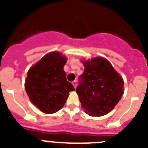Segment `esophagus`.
<instances>
[{"instance_id": "esophagus-1", "label": "esophagus", "mask_w": 148, "mask_h": 148, "mask_svg": "<svg viewBox=\"0 0 148 148\" xmlns=\"http://www.w3.org/2000/svg\"><path fill=\"white\" fill-rule=\"evenodd\" d=\"M72 84H73V87H74V88H76V87H77V82H75V81H74V82H72Z\"/></svg>"}]
</instances>
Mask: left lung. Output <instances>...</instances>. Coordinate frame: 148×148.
<instances>
[{"label":"left lung","mask_w":148,"mask_h":148,"mask_svg":"<svg viewBox=\"0 0 148 148\" xmlns=\"http://www.w3.org/2000/svg\"><path fill=\"white\" fill-rule=\"evenodd\" d=\"M84 66L82 82L76 88L82 108L90 116L110 112L124 94V80L111 63L103 57L81 60Z\"/></svg>","instance_id":"8db88e82"}]
</instances>
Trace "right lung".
<instances>
[{"instance_id": "right-lung-1", "label": "right lung", "mask_w": 148, "mask_h": 148, "mask_svg": "<svg viewBox=\"0 0 148 148\" xmlns=\"http://www.w3.org/2000/svg\"><path fill=\"white\" fill-rule=\"evenodd\" d=\"M67 58L60 52L46 54L29 69L26 92L30 101L46 114L58 112L64 107L70 91L75 90L67 82L64 66Z\"/></svg>"}]
</instances>
